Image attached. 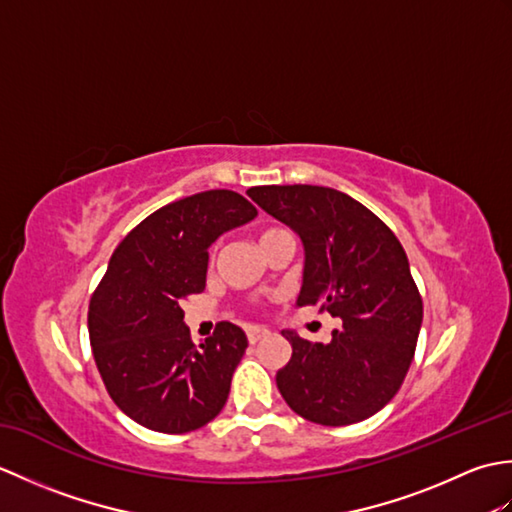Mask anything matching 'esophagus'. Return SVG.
<instances>
[{"label": "esophagus", "mask_w": 512, "mask_h": 512, "mask_svg": "<svg viewBox=\"0 0 512 512\" xmlns=\"http://www.w3.org/2000/svg\"><path fill=\"white\" fill-rule=\"evenodd\" d=\"M268 334H270V332H268L266 328H250V330H248V341L255 345L257 341H262V339H266V336H268Z\"/></svg>", "instance_id": "obj_1"}]
</instances>
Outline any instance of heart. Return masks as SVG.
Segmentation results:
<instances>
[{"label":"heart","instance_id":"b5f03b06","mask_svg":"<svg viewBox=\"0 0 512 512\" xmlns=\"http://www.w3.org/2000/svg\"><path fill=\"white\" fill-rule=\"evenodd\" d=\"M270 233H275V231H268V233H264V235H262V239H264V237H266V235H270Z\"/></svg>","mask_w":512,"mask_h":512}]
</instances>
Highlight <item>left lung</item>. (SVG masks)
I'll list each match as a JSON object with an SVG mask.
<instances>
[{
  "instance_id": "1",
  "label": "left lung",
  "mask_w": 512,
  "mask_h": 512,
  "mask_svg": "<svg viewBox=\"0 0 512 512\" xmlns=\"http://www.w3.org/2000/svg\"><path fill=\"white\" fill-rule=\"evenodd\" d=\"M246 193L301 239L297 308L321 306L341 319L330 343L281 330L292 345L277 372L281 396L301 418L328 427L374 416L405 380L422 325V299L398 237L330 187L270 184Z\"/></svg>"
}]
</instances>
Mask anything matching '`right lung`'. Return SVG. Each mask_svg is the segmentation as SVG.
<instances>
[{
  "label": "right lung",
  "instance_id": "obj_1",
  "mask_svg": "<svg viewBox=\"0 0 512 512\" xmlns=\"http://www.w3.org/2000/svg\"><path fill=\"white\" fill-rule=\"evenodd\" d=\"M255 215L244 195L202 191L145 217L114 250L90 301L88 330L107 394L134 422L187 433L226 405L246 334L222 321L195 345L182 303L204 290L215 239Z\"/></svg>",
  "mask_w": 512,
  "mask_h": 512
}]
</instances>
